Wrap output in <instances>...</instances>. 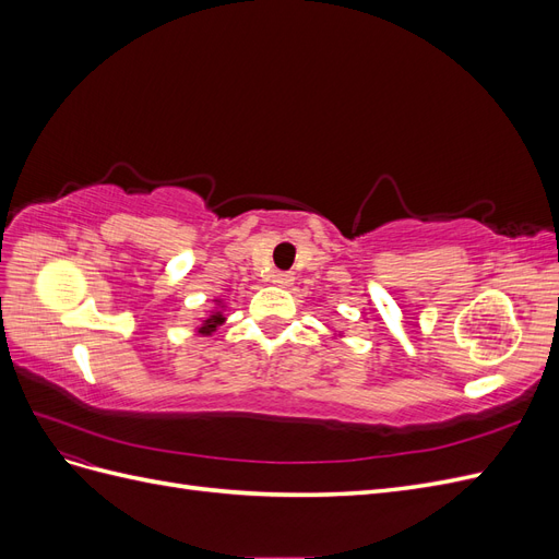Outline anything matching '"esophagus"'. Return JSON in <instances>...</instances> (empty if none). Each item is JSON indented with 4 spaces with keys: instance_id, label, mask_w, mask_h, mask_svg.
Masks as SVG:
<instances>
[{
    "instance_id": "esophagus-1",
    "label": "esophagus",
    "mask_w": 559,
    "mask_h": 559,
    "mask_svg": "<svg viewBox=\"0 0 559 559\" xmlns=\"http://www.w3.org/2000/svg\"><path fill=\"white\" fill-rule=\"evenodd\" d=\"M273 282H275L277 286H282V289H289V286L294 284V275H292V273H277V275L273 277Z\"/></svg>"
}]
</instances>
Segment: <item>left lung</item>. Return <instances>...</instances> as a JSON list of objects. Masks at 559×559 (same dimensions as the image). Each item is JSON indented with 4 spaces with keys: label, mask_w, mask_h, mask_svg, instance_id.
<instances>
[{
    "label": "left lung",
    "mask_w": 559,
    "mask_h": 559,
    "mask_svg": "<svg viewBox=\"0 0 559 559\" xmlns=\"http://www.w3.org/2000/svg\"><path fill=\"white\" fill-rule=\"evenodd\" d=\"M337 335H343V333H337Z\"/></svg>",
    "instance_id": "8db88e82"
}]
</instances>
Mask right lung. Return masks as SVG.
<instances>
[{
	"label": "right lung",
	"instance_id": "1",
	"mask_svg": "<svg viewBox=\"0 0 559 559\" xmlns=\"http://www.w3.org/2000/svg\"><path fill=\"white\" fill-rule=\"evenodd\" d=\"M226 308H228V302L224 298H214V308H210L205 317H200V324L195 326V333L212 335L226 321V314H224Z\"/></svg>",
	"mask_w": 559,
	"mask_h": 559
}]
</instances>
